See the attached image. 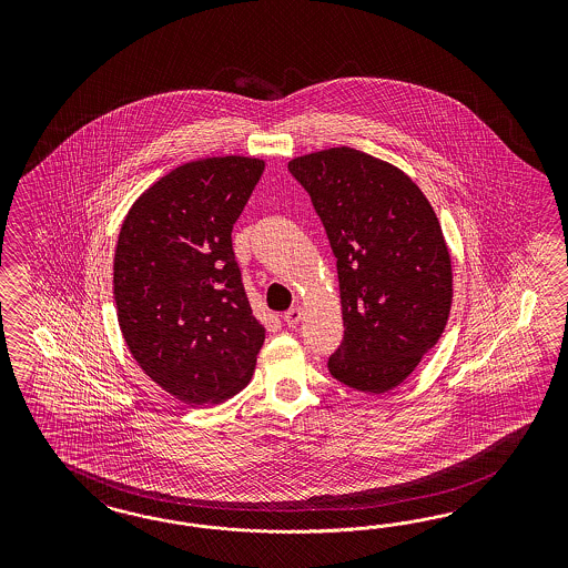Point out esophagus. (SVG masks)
I'll return each instance as SVG.
<instances>
[{"instance_id": "1", "label": "esophagus", "mask_w": 568, "mask_h": 568, "mask_svg": "<svg viewBox=\"0 0 568 568\" xmlns=\"http://www.w3.org/2000/svg\"><path fill=\"white\" fill-rule=\"evenodd\" d=\"M285 323H287V327H297L300 325V321L304 318V310L300 308V306H295V308H290L285 312Z\"/></svg>"}]
</instances>
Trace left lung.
Masks as SVG:
<instances>
[{"label":"left lung","mask_w":568,"mask_h":568,"mask_svg":"<svg viewBox=\"0 0 568 568\" xmlns=\"http://www.w3.org/2000/svg\"><path fill=\"white\" fill-rule=\"evenodd\" d=\"M290 172L308 191L337 258L344 342L328 373L385 394L439 342L452 308V260L435 210L406 172L354 148L300 155Z\"/></svg>","instance_id":"left-lung-1"}]
</instances>
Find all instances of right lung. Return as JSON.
Segmentation results:
<instances>
[{"label": "right lung", "instance_id": "obj_1", "mask_svg": "<svg viewBox=\"0 0 568 568\" xmlns=\"http://www.w3.org/2000/svg\"><path fill=\"white\" fill-rule=\"evenodd\" d=\"M264 160L187 162L124 216L114 254L122 337L148 377L191 404H219L250 383L266 328L254 316L231 243Z\"/></svg>", "mask_w": 568, "mask_h": 568}]
</instances>
